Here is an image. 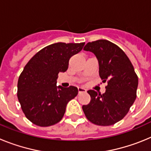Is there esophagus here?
<instances>
[{
  "label": "esophagus",
  "instance_id": "obj_1",
  "mask_svg": "<svg viewBox=\"0 0 151 151\" xmlns=\"http://www.w3.org/2000/svg\"><path fill=\"white\" fill-rule=\"evenodd\" d=\"M78 94H81V93H84V92H86V90L83 88H78Z\"/></svg>",
  "mask_w": 151,
  "mask_h": 151
}]
</instances>
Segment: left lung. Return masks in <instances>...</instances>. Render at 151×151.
<instances>
[{"label": "left lung", "mask_w": 151, "mask_h": 151, "mask_svg": "<svg viewBox=\"0 0 151 151\" xmlns=\"http://www.w3.org/2000/svg\"><path fill=\"white\" fill-rule=\"evenodd\" d=\"M94 53L99 63V75L107 82L106 91L101 94L88 91L91 102L83 105L86 118L97 125H114L125 116L137 97L138 78L125 52L107 40L88 42L84 47Z\"/></svg>", "instance_id": "obj_1"}]
</instances>
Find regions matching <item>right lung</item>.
I'll use <instances>...</instances> for the list:
<instances>
[{"mask_svg":"<svg viewBox=\"0 0 151 151\" xmlns=\"http://www.w3.org/2000/svg\"><path fill=\"white\" fill-rule=\"evenodd\" d=\"M82 43L52 44L31 58L19 77L17 97L26 118L41 127L55 125L63 117L68 102L78 88L57 87L58 73L66 72L69 60L83 48Z\"/></svg>","mask_w":151,"mask_h":151,"instance_id":"obj_1","label":"right lung"}]
</instances>
